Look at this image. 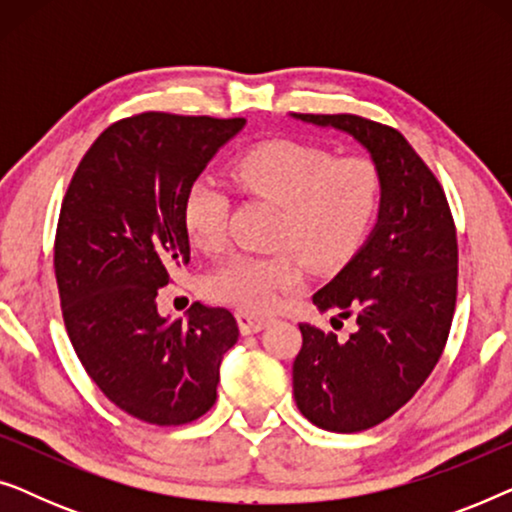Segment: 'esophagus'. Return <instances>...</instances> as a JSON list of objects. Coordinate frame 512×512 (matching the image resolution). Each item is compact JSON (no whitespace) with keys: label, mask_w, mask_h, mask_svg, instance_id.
Wrapping results in <instances>:
<instances>
[{"label":"esophagus","mask_w":512,"mask_h":512,"mask_svg":"<svg viewBox=\"0 0 512 512\" xmlns=\"http://www.w3.org/2000/svg\"><path fill=\"white\" fill-rule=\"evenodd\" d=\"M237 324H240V331L244 335H251V333H258L263 331L265 326L270 324L268 317H263V314H254V312H237Z\"/></svg>","instance_id":"1"}]
</instances>
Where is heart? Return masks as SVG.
<instances>
[{
	"label": "heart",
	"mask_w": 512,
	"mask_h": 512,
	"mask_svg": "<svg viewBox=\"0 0 512 512\" xmlns=\"http://www.w3.org/2000/svg\"><path fill=\"white\" fill-rule=\"evenodd\" d=\"M244 191L282 205L275 247L279 254H233L207 277L216 300L242 310L275 307L282 293L296 291L305 263L338 268L366 240L380 207L382 181L368 158H333L321 146L275 139L244 153L233 167ZM230 193L216 179L188 186L181 219L202 251H219L228 237Z\"/></svg>",
	"instance_id": "b5f03b06"
}]
</instances>
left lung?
Returning <instances> with one entry per match:
<instances>
[{"mask_svg": "<svg viewBox=\"0 0 512 512\" xmlns=\"http://www.w3.org/2000/svg\"><path fill=\"white\" fill-rule=\"evenodd\" d=\"M338 130L368 151L382 181L377 221L361 249L312 296L352 317L347 338L298 324L303 347L293 361V398L319 429L352 433L384 422L431 375L452 326L457 300V233L438 179L401 132L352 114H291Z\"/></svg>", "mask_w": 512, "mask_h": 512, "instance_id": "obj_1", "label": "left lung"}]
</instances>
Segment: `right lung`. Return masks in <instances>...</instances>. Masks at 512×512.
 Returning <instances> with one entry per match:
<instances>
[{"label":"right lung","mask_w":512,"mask_h":512,"mask_svg":"<svg viewBox=\"0 0 512 512\" xmlns=\"http://www.w3.org/2000/svg\"><path fill=\"white\" fill-rule=\"evenodd\" d=\"M247 125L244 118L142 114L109 125L83 156L60 209L55 279L86 373L142 422L198 419L216 401L237 342L226 307L158 312V289L191 261L181 219L188 186Z\"/></svg>","instance_id":"add662e5"}]
</instances>
